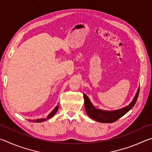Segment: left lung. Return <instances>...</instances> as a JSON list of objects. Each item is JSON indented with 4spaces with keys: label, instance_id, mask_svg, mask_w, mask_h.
Listing matches in <instances>:
<instances>
[{
    "label": "left lung",
    "instance_id": "obj_1",
    "mask_svg": "<svg viewBox=\"0 0 152 152\" xmlns=\"http://www.w3.org/2000/svg\"><path fill=\"white\" fill-rule=\"evenodd\" d=\"M139 92H140V88H138L135 96L133 98V101L130 102L129 104L125 107L121 108V109L115 110H104L96 109L92 104L91 101H90L89 98L87 96V95L83 93L84 107H85L86 112L91 119L96 121L98 122L104 123H113L117 121L119 118L123 117V115H125L126 113L132 109L136 103V101H137Z\"/></svg>",
    "mask_w": 152,
    "mask_h": 152
}]
</instances>
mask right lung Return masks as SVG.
I'll list each match as a JSON object with an SVG mask.
<instances>
[{
    "label": "right lung",
    "mask_w": 152,
    "mask_h": 152,
    "mask_svg": "<svg viewBox=\"0 0 152 152\" xmlns=\"http://www.w3.org/2000/svg\"><path fill=\"white\" fill-rule=\"evenodd\" d=\"M58 108H59V106L58 105H57L54 109H53V110H52V111H51L50 114L48 115V116L47 118H42V119H34V120H28L29 121H31V122H36V123H42V122H43V121H45L47 119H50V118H51L52 117H53L55 115V114L56 113V112L58 111Z\"/></svg>",
    "instance_id": "add662e5"
}]
</instances>
